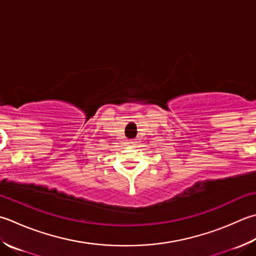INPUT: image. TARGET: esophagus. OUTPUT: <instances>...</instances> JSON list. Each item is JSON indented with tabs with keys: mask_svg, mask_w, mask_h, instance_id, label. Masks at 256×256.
Here are the masks:
<instances>
[{
	"mask_svg": "<svg viewBox=\"0 0 256 256\" xmlns=\"http://www.w3.org/2000/svg\"><path fill=\"white\" fill-rule=\"evenodd\" d=\"M140 141H141V140H140V138H135L132 140L131 142H132L133 144H138V143H140Z\"/></svg>",
	"mask_w": 256,
	"mask_h": 256,
	"instance_id": "1",
	"label": "esophagus"
}]
</instances>
